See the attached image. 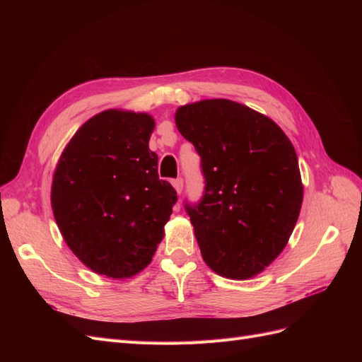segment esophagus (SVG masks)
Listing matches in <instances>:
<instances>
[{"label":"esophagus","instance_id":"obj_1","mask_svg":"<svg viewBox=\"0 0 362 362\" xmlns=\"http://www.w3.org/2000/svg\"><path fill=\"white\" fill-rule=\"evenodd\" d=\"M172 184H173L175 190H177V193L180 194L182 192V187H184V180L182 178H177V180L172 181Z\"/></svg>","mask_w":362,"mask_h":362}]
</instances>
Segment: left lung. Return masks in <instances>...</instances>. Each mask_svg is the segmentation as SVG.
Instances as JSON below:
<instances>
[{"mask_svg": "<svg viewBox=\"0 0 362 362\" xmlns=\"http://www.w3.org/2000/svg\"><path fill=\"white\" fill-rule=\"evenodd\" d=\"M175 120L201 157L202 198L184 208L204 261L225 278L255 276L286 247L299 217L291 141L273 120L229 100L180 107Z\"/></svg>", "mask_w": 362, "mask_h": 362, "instance_id": "8db88e82", "label": "left lung"}]
</instances>
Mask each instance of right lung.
Masks as SVG:
<instances>
[{"label": "right lung", "instance_id": "add662e5", "mask_svg": "<svg viewBox=\"0 0 362 362\" xmlns=\"http://www.w3.org/2000/svg\"><path fill=\"white\" fill-rule=\"evenodd\" d=\"M154 119L107 110L76 131L54 172L51 205L60 233L87 267L110 278L144 270L178 196L158 178L148 144Z\"/></svg>", "mask_w": 362, "mask_h": 362}]
</instances>
